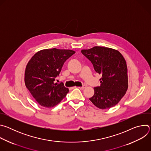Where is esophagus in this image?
<instances>
[{"instance_id": "34e87169", "label": "esophagus", "mask_w": 151, "mask_h": 151, "mask_svg": "<svg viewBox=\"0 0 151 151\" xmlns=\"http://www.w3.org/2000/svg\"><path fill=\"white\" fill-rule=\"evenodd\" d=\"M77 88H79V89H81V90H83L84 88H86V85H83L82 86V87H77Z\"/></svg>"}]
</instances>
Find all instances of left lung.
<instances>
[{
  "label": "left lung",
  "instance_id": "1",
  "mask_svg": "<svg viewBox=\"0 0 151 151\" xmlns=\"http://www.w3.org/2000/svg\"><path fill=\"white\" fill-rule=\"evenodd\" d=\"M82 54L93 64L95 71L101 74L100 85L96 87L90 100L99 109H109L121 100L128 89L126 61L117 50L94 47L83 50Z\"/></svg>",
  "mask_w": 151,
  "mask_h": 151
}]
</instances>
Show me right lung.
<instances>
[{
	"label": "right lung",
	"instance_id": "right-lung-1",
	"mask_svg": "<svg viewBox=\"0 0 151 151\" xmlns=\"http://www.w3.org/2000/svg\"><path fill=\"white\" fill-rule=\"evenodd\" d=\"M75 53L70 50H43L36 52L27 63L25 84L40 106L53 107L69 93V89L64 87L63 83H54V81L64 63Z\"/></svg>",
	"mask_w": 151,
	"mask_h": 151
}]
</instances>
